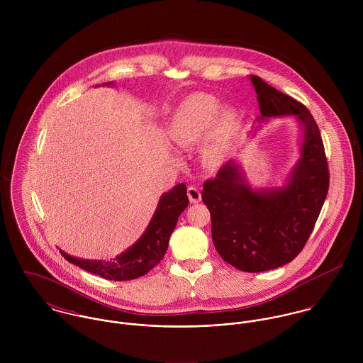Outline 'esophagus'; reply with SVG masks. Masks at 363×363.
I'll use <instances>...</instances> for the list:
<instances>
[{
  "mask_svg": "<svg viewBox=\"0 0 363 363\" xmlns=\"http://www.w3.org/2000/svg\"><path fill=\"white\" fill-rule=\"evenodd\" d=\"M187 196L193 204H199L201 201V191L197 187H189Z\"/></svg>",
  "mask_w": 363,
  "mask_h": 363,
  "instance_id": "1",
  "label": "esophagus"
}]
</instances>
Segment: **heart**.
<instances>
[{
	"instance_id": "1",
	"label": "heart",
	"mask_w": 363,
	"mask_h": 363,
	"mask_svg": "<svg viewBox=\"0 0 363 363\" xmlns=\"http://www.w3.org/2000/svg\"><path fill=\"white\" fill-rule=\"evenodd\" d=\"M238 116L213 96L197 94L189 96L173 116L170 135L182 148L207 144L206 157L219 166L232 154Z\"/></svg>"
}]
</instances>
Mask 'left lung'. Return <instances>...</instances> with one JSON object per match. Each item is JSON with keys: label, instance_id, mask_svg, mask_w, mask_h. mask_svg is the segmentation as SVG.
<instances>
[{"label": "left lung", "instance_id": "8db88e82", "mask_svg": "<svg viewBox=\"0 0 363 363\" xmlns=\"http://www.w3.org/2000/svg\"><path fill=\"white\" fill-rule=\"evenodd\" d=\"M259 104V124L294 117L301 130L299 157L281 186L253 187L239 159H230L204 183L212 242L219 256L238 269L262 272L295 259L306 245L328 191L323 140L311 111L252 77Z\"/></svg>", "mask_w": 363, "mask_h": 363}]
</instances>
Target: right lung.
Returning <instances> with one entry per match:
<instances>
[{
	"label": "right lung",
	"mask_w": 363,
	"mask_h": 363,
	"mask_svg": "<svg viewBox=\"0 0 363 363\" xmlns=\"http://www.w3.org/2000/svg\"><path fill=\"white\" fill-rule=\"evenodd\" d=\"M104 86H114V82H104ZM187 206L189 197L184 183H179L163 193L145 232L134 245L114 259L107 261L79 259L61 249L60 253L69 262L110 281H130L140 278L150 272L163 259L170 235L176 228L180 213Z\"/></svg>",
	"instance_id": "obj_1"
}]
</instances>
